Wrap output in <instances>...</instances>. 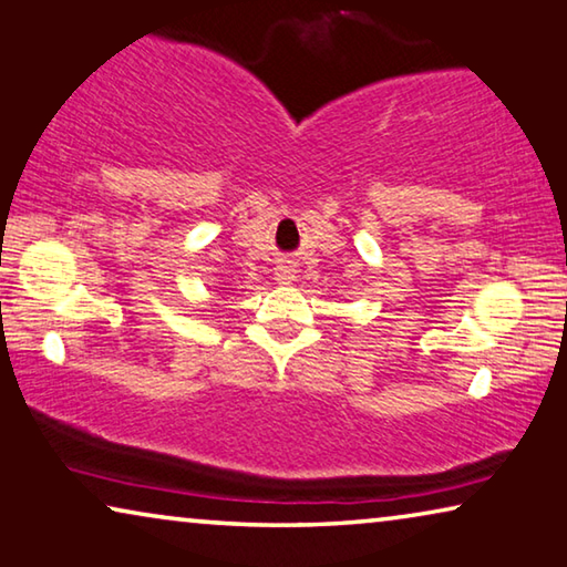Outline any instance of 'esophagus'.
<instances>
[{"mask_svg":"<svg viewBox=\"0 0 567 567\" xmlns=\"http://www.w3.org/2000/svg\"><path fill=\"white\" fill-rule=\"evenodd\" d=\"M295 272H298V269H295L292 265H280L275 269V280L280 285H292L295 277H298Z\"/></svg>","mask_w":567,"mask_h":567,"instance_id":"esophagus-1","label":"esophagus"}]
</instances>
